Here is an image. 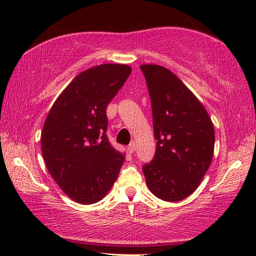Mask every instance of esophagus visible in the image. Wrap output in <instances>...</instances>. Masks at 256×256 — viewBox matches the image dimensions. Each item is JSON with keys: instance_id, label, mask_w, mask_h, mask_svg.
<instances>
[{"instance_id": "34e87169", "label": "esophagus", "mask_w": 256, "mask_h": 256, "mask_svg": "<svg viewBox=\"0 0 256 256\" xmlns=\"http://www.w3.org/2000/svg\"><path fill=\"white\" fill-rule=\"evenodd\" d=\"M128 151L130 154H133L134 151H136V144H134V142H132V144L128 146Z\"/></svg>"}]
</instances>
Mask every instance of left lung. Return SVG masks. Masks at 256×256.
Listing matches in <instances>:
<instances>
[{"label":"left lung","instance_id":"1","mask_svg":"<svg viewBox=\"0 0 256 256\" xmlns=\"http://www.w3.org/2000/svg\"><path fill=\"white\" fill-rule=\"evenodd\" d=\"M152 107L157 148L142 167L151 193L177 202L200 185L214 157V128L193 92L168 68L141 66Z\"/></svg>","mask_w":256,"mask_h":256}]
</instances>
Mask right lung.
I'll list each match as a JSON object with an SVG mask.
<instances>
[{
  "instance_id": "1",
  "label": "right lung",
  "mask_w": 256,
  "mask_h": 256,
  "mask_svg": "<svg viewBox=\"0 0 256 256\" xmlns=\"http://www.w3.org/2000/svg\"><path fill=\"white\" fill-rule=\"evenodd\" d=\"M100 64L78 74L56 99L42 131V154L53 180L81 204L100 201L124 162L106 136V108L131 73Z\"/></svg>"
}]
</instances>
